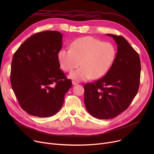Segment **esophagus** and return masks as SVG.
<instances>
[{"instance_id":"1","label":"esophagus","mask_w":154,"mask_h":154,"mask_svg":"<svg viewBox=\"0 0 154 154\" xmlns=\"http://www.w3.org/2000/svg\"><path fill=\"white\" fill-rule=\"evenodd\" d=\"M79 84V82H76V81H74V80H73L72 81V84L73 85H77V84Z\"/></svg>"}]
</instances>
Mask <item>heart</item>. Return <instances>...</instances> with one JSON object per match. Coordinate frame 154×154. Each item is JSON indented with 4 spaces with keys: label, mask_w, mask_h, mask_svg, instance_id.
Masks as SVG:
<instances>
[{
    "label": "heart",
    "mask_w": 154,
    "mask_h": 154,
    "mask_svg": "<svg viewBox=\"0 0 154 154\" xmlns=\"http://www.w3.org/2000/svg\"><path fill=\"white\" fill-rule=\"evenodd\" d=\"M116 56V48L110 42L91 36L80 37L73 42L70 49H61L58 59L62 69L70 72L81 63L82 67L70 75L71 79L85 80L97 79L109 71Z\"/></svg>",
    "instance_id": "obj_1"
}]
</instances>
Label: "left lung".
Returning <instances> with one entry per match:
<instances>
[{
  "label": "left lung",
  "instance_id": "left-lung-1",
  "mask_svg": "<svg viewBox=\"0 0 154 154\" xmlns=\"http://www.w3.org/2000/svg\"><path fill=\"white\" fill-rule=\"evenodd\" d=\"M107 35L117 45L116 59L104 77L84 85L85 107L99 119L114 118L125 110L139 91L140 79L139 54L124 37Z\"/></svg>",
  "mask_w": 154,
  "mask_h": 154
}]
</instances>
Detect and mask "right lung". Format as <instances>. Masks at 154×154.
I'll use <instances>...</instances> for the list:
<instances>
[{
    "mask_svg": "<svg viewBox=\"0 0 154 154\" xmlns=\"http://www.w3.org/2000/svg\"><path fill=\"white\" fill-rule=\"evenodd\" d=\"M62 34L47 30L34 34L13 56L11 82L21 108L31 116H52L62 107L72 81L60 69Z\"/></svg>",
    "mask_w": 154,
    "mask_h": 154,
    "instance_id": "1",
    "label": "right lung"
}]
</instances>
